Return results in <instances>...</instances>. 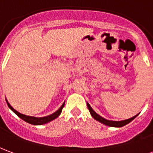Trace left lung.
Wrapping results in <instances>:
<instances>
[{
    "mask_svg": "<svg viewBox=\"0 0 153 153\" xmlns=\"http://www.w3.org/2000/svg\"><path fill=\"white\" fill-rule=\"evenodd\" d=\"M88 105V108L89 109V112H90V114L92 116L94 119H96L97 121L100 122V123H103V124H105L106 126H113V127H122L123 126L126 125V124H128L130 123L132 121L133 119H134L135 117H136L137 115L134 116L133 117H131V118H129V119H126V120H124V121H120V122H116V121H109V120H107L104 118V117H100V115L96 113V112L94 111L93 109L91 108V107L90 106L89 104H87Z\"/></svg>",
    "mask_w": 153,
    "mask_h": 153,
    "instance_id": "left-lung-1",
    "label": "left lung"
}]
</instances>
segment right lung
Masks as SVG:
<instances>
[{
  "mask_svg": "<svg viewBox=\"0 0 153 153\" xmlns=\"http://www.w3.org/2000/svg\"><path fill=\"white\" fill-rule=\"evenodd\" d=\"M8 106L10 107V108L12 110V111L14 113V114H16L18 116H19L20 118H22V120H24L25 122H27V123H30V124H32V125H43V124H45V123H48V122H51V121H53L55 118L59 116L61 113H62V110L63 107H64V105H65V103H63V105L61 106V108L57 110L56 112H55L54 114H51L49 116H47V117H30V116H27V115H24V114H22L19 113L18 111H16L14 108L11 106V105L7 102Z\"/></svg>",
  "mask_w": 153,
  "mask_h": 153,
  "instance_id": "right-lung-1",
  "label": "right lung"
}]
</instances>
